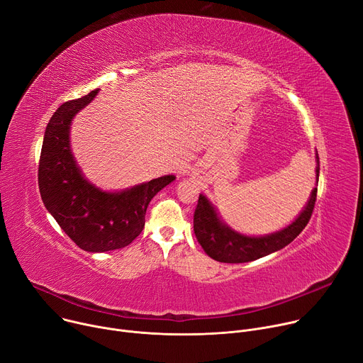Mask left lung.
Wrapping results in <instances>:
<instances>
[{
    "instance_id": "8db88e82",
    "label": "left lung",
    "mask_w": 363,
    "mask_h": 363,
    "mask_svg": "<svg viewBox=\"0 0 363 363\" xmlns=\"http://www.w3.org/2000/svg\"><path fill=\"white\" fill-rule=\"evenodd\" d=\"M315 177L318 182L320 160L315 153ZM317 188L311 191L310 199L291 224L284 227L279 232L265 236H246L238 233L236 230L228 227L218 216L214 206L206 195L200 194L199 204L194 213V233L196 240L201 245L204 252L214 260L224 263H245L259 257L271 255L289 245L298 236L311 218L313 208L315 204Z\"/></svg>"
}]
</instances>
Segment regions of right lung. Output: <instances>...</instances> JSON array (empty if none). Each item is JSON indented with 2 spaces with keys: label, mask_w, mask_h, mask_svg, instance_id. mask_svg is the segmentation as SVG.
Returning a JSON list of instances; mask_svg holds the SVG:
<instances>
[{
  "label": "right lung",
  "mask_w": 363,
  "mask_h": 363,
  "mask_svg": "<svg viewBox=\"0 0 363 363\" xmlns=\"http://www.w3.org/2000/svg\"><path fill=\"white\" fill-rule=\"evenodd\" d=\"M96 94L98 89L91 91L55 111L45 130L39 163V189L46 210L81 249L92 253L133 242L145 227L153 196L175 181V175H164L123 191H104L82 175L71 150V123Z\"/></svg>",
  "instance_id": "add662e5"
}]
</instances>
